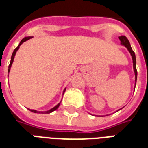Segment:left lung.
Wrapping results in <instances>:
<instances>
[{"instance_id": "1", "label": "left lung", "mask_w": 148, "mask_h": 148, "mask_svg": "<svg viewBox=\"0 0 148 148\" xmlns=\"http://www.w3.org/2000/svg\"><path fill=\"white\" fill-rule=\"evenodd\" d=\"M121 40V45L122 46H124V47H126L127 51H129V53H131V58H132V60H133V69H134V75H135V81H134V85L136 86V82H137V77H138V72H137V68H136V57H135V53L133 51L132 48L131 47V45H130V42H129V40H127V38L125 37V36H121L118 38ZM135 86H134V89H135ZM124 108V107H123ZM122 108H120L118 110H117L115 112H117L118 110H121ZM114 112V113H115ZM90 114V113H89ZM92 115V114H91ZM108 115L110 114H106V115H95V116H97V117H104V116H108Z\"/></svg>"}]
</instances>
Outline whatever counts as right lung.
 Listing matches in <instances>:
<instances>
[{
	"label": "right lung",
	"instance_id": "right-lung-1",
	"mask_svg": "<svg viewBox=\"0 0 148 148\" xmlns=\"http://www.w3.org/2000/svg\"><path fill=\"white\" fill-rule=\"evenodd\" d=\"M33 38V37H31V36H30V37H26V38H24V39H22L21 41L20 42L19 45H18V46H17V47L14 49V52H13V53H12V55H11V58H10V64H9V67H8V74H9V72H10V67H11V66H12V64H13V62H14V57H15V55H16V53H17V51H18V49L20 48V46H21V45L23 43L25 42V41H27V40H28L29 39H31V38ZM8 76H9V74L8 75ZM65 90H66V88H65L64 89V90H63L62 95H64V92H65ZM61 101H62V100H61ZM61 101H60V102H59V103L57 104V105L54 106L53 108H51L50 110H43V111H39V110H32V109H30V108H27V109H28L29 110H31V112L38 113V114H50V113L53 112V111H54V110H57V109L59 108V106H60Z\"/></svg>",
	"mask_w": 148,
	"mask_h": 148
}]
</instances>
